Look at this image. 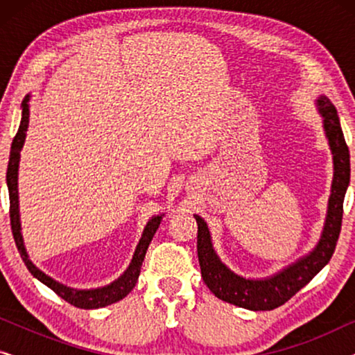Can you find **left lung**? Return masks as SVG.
Segmentation results:
<instances>
[{
    "instance_id": "8db88e82",
    "label": "left lung",
    "mask_w": 355,
    "mask_h": 355,
    "mask_svg": "<svg viewBox=\"0 0 355 355\" xmlns=\"http://www.w3.org/2000/svg\"><path fill=\"white\" fill-rule=\"evenodd\" d=\"M318 108L323 116L324 132H327L329 147H331L334 163L331 196H329L328 215L322 239L315 247V250L310 252L307 257L279 271L278 275L271 276L268 279H245L232 273L218 259L213 250L207 223L200 216L193 215L198 226L197 254L202 278L218 299L242 309L273 310L288 302L305 284H309L334 254L339 232H341L344 193H346L349 179H351V159H349V148L344 140L341 123H339L334 105L327 96H322L318 100Z\"/></svg>"
}]
</instances>
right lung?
Masks as SVG:
<instances>
[{"label":"right lung","instance_id":"add662e5","mask_svg":"<svg viewBox=\"0 0 355 355\" xmlns=\"http://www.w3.org/2000/svg\"><path fill=\"white\" fill-rule=\"evenodd\" d=\"M28 96L24 100L22 103V119L21 125H19V130L16 137L12 140L11 145V155H9V163H8V173H6V181H8V191H9V218H11V230L14 241H16V247L21 254L24 263H26L27 270L35 276L38 281H42L43 284H46L48 288L60 295L61 299H64L66 302L79 309H98L105 307V305L114 304L125 297L130 291L134 289L135 283H137L139 275H140V266H142V261L145 259V254H147L148 244L153 239V234L157 232L159 221H162V216H153L152 220L147 223L145 226V231L142 234V239H140L137 249H135L134 259L130 261L129 268L125 270V273L121 276L119 279H116L114 283L110 286H105V288L100 289H92V291H77L71 289L67 286H62L56 283L55 279H51L50 276H46L43 271L37 268L35 265L28 260L26 247H24L22 234H21V221H19V200H17V168H19V158H21V148L24 145V140H26V132L28 125Z\"/></svg>","mask_w":355,"mask_h":355}]
</instances>
